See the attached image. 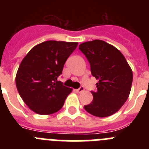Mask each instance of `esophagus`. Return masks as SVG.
<instances>
[{
    "label": "esophagus",
    "mask_w": 149,
    "mask_h": 149,
    "mask_svg": "<svg viewBox=\"0 0 149 149\" xmlns=\"http://www.w3.org/2000/svg\"><path fill=\"white\" fill-rule=\"evenodd\" d=\"M84 86H81L80 88H78L77 89H76V92H77V93H82V92H84Z\"/></svg>",
    "instance_id": "1"
}]
</instances>
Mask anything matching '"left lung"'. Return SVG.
<instances>
[{
	"mask_svg": "<svg viewBox=\"0 0 149 149\" xmlns=\"http://www.w3.org/2000/svg\"><path fill=\"white\" fill-rule=\"evenodd\" d=\"M90 65L91 73L98 80L93 100L84 109L97 117L110 116L125 103L131 92L133 73L125 56L114 46L99 39L79 45Z\"/></svg>",
	"mask_w": 149,
	"mask_h": 149,
	"instance_id": "obj_1",
	"label": "left lung"
}]
</instances>
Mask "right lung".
<instances>
[{"instance_id":"add662e5","label":"right lung","mask_w":149,"mask_h":149,"mask_svg":"<svg viewBox=\"0 0 149 149\" xmlns=\"http://www.w3.org/2000/svg\"><path fill=\"white\" fill-rule=\"evenodd\" d=\"M77 44L46 41L33 47L22 61L15 77L16 87L24 103L36 113L49 115L63 107L72 89L63 86L57 77Z\"/></svg>"}]
</instances>
